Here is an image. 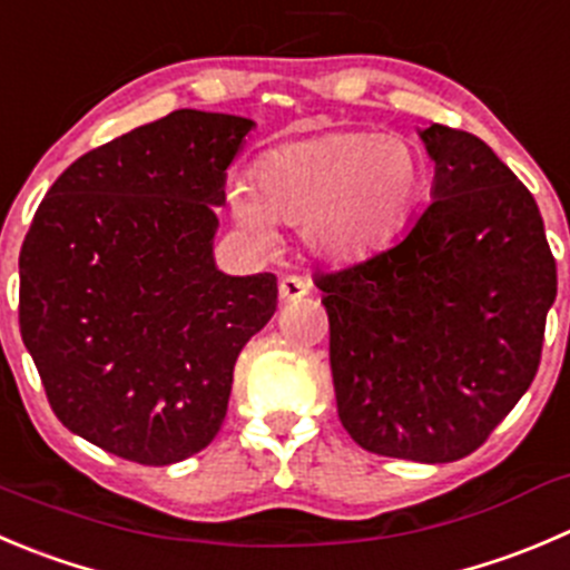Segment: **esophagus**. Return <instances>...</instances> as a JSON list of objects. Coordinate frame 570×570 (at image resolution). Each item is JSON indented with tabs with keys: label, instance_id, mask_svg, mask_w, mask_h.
I'll use <instances>...</instances> for the list:
<instances>
[{
	"label": "esophagus",
	"instance_id": "1",
	"mask_svg": "<svg viewBox=\"0 0 570 570\" xmlns=\"http://www.w3.org/2000/svg\"><path fill=\"white\" fill-rule=\"evenodd\" d=\"M281 301H301L303 295H308V281L301 278V275H284L278 284Z\"/></svg>",
	"mask_w": 570,
	"mask_h": 570
}]
</instances>
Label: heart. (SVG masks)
<instances>
[{
    "label": "heart",
    "instance_id": "1",
    "mask_svg": "<svg viewBox=\"0 0 570 570\" xmlns=\"http://www.w3.org/2000/svg\"><path fill=\"white\" fill-rule=\"evenodd\" d=\"M425 191V158L397 132L331 130L289 141L258 158L253 189L236 186L230 208L256 239L273 219L303 225L308 247L353 258L395 236Z\"/></svg>",
    "mask_w": 570,
    "mask_h": 570
}]
</instances>
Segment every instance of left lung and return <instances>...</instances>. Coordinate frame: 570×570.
<instances>
[{
  "instance_id": "left-lung-1",
  "label": "left lung",
  "mask_w": 570,
  "mask_h": 570,
  "mask_svg": "<svg viewBox=\"0 0 570 570\" xmlns=\"http://www.w3.org/2000/svg\"><path fill=\"white\" fill-rule=\"evenodd\" d=\"M432 203L386 250L320 273L345 432L370 454H473L532 384L557 264L527 186L473 132L420 130Z\"/></svg>"
}]
</instances>
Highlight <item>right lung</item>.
Masks as SVG:
<instances>
[{"label":"right lung","mask_w":570,"mask_h":570,"mask_svg":"<svg viewBox=\"0 0 570 570\" xmlns=\"http://www.w3.org/2000/svg\"><path fill=\"white\" fill-rule=\"evenodd\" d=\"M256 121L180 108L77 158L19 256L21 340L69 432L138 465L206 449L273 273L214 264L225 173Z\"/></svg>","instance_id":"1"}]
</instances>
